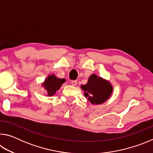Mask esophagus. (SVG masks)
<instances>
[{"mask_svg":"<svg viewBox=\"0 0 153 153\" xmlns=\"http://www.w3.org/2000/svg\"><path fill=\"white\" fill-rule=\"evenodd\" d=\"M77 83V82L76 81V80H73V81H71V84H72V86H76Z\"/></svg>","mask_w":153,"mask_h":153,"instance_id":"esophagus-1","label":"esophagus"}]
</instances>
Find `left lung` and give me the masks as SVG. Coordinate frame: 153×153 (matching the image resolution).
<instances>
[{"label": "left lung", "instance_id": "1", "mask_svg": "<svg viewBox=\"0 0 153 153\" xmlns=\"http://www.w3.org/2000/svg\"><path fill=\"white\" fill-rule=\"evenodd\" d=\"M81 88L84 90V96L88 98V100L92 105L105 102L111 97L113 90V86L108 80L96 74H92L87 84L82 85Z\"/></svg>", "mask_w": 153, "mask_h": 153}]
</instances>
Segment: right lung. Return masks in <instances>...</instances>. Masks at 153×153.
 I'll return each mask as SVG.
<instances>
[{
	"instance_id": "obj_1",
	"label": "right lung",
	"mask_w": 153,
	"mask_h": 153,
	"mask_svg": "<svg viewBox=\"0 0 153 153\" xmlns=\"http://www.w3.org/2000/svg\"><path fill=\"white\" fill-rule=\"evenodd\" d=\"M65 82V79H61L56 77L55 75L52 74L46 77L42 84V86L45 88L47 92L46 96L52 97L55 94L56 92L61 87L62 84Z\"/></svg>"
}]
</instances>
